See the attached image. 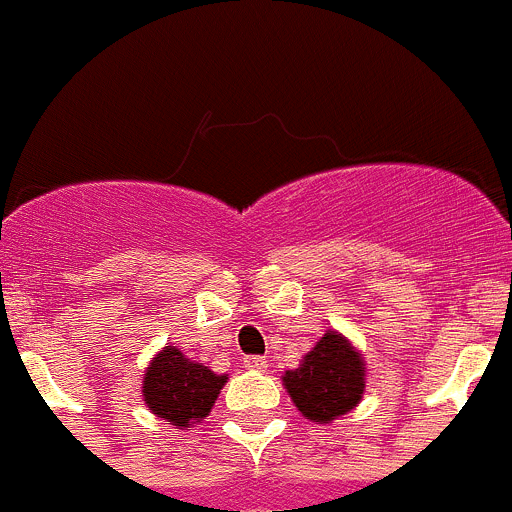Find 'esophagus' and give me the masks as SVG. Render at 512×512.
Returning <instances> with one entry per match:
<instances>
[{
	"mask_svg": "<svg viewBox=\"0 0 512 512\" xmlns=\"http://www.w3.org/2000/svg\"><path fill=\"white\" fill-rule=\"evenodd\" d=\"M244 368H249V371H266L268 361L263 356H246Z\"/></svg>",
	"mask_w": 512,
	"mask_h": 512,
	"instance_id": "1",
	"label": "esophagus"
}]
</instances>
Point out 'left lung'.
Wrapping results in <instances>:
<instances>
[{
    "label": "left lung",
    "instance_id": "left-lung-1",
    "mask_svg": "<svg viewBox=\"0 0 512 512\" xmlns=\"http://www.w3.org/2000/svg\"><path fill=\"white\" fill-rule=\"evenodd\" d=\"M363 376V361L351 343L341 333L328 331L296 371H286L283 383L308 421L328 423L361 401L366 388Z\"/></svg>",
    "mask_w": 512,
    "mask_h": 512
}]
</instances>
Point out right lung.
<instances>
[{
	"label": "right lung",
	"mask_w": 512,
	"mask_h": 512,
	"mask_svg": "<svg viewBox=\"0 0 512 512\" xmlns=\"http://www.w3.org/2000/svg\"><path fill=\"white\" fill-rule=\"evenodd\" d=\"M224 383L226 376H216L179 348L166 346L144 373V401L149 411L171 426L189 428L209 416Z\"/></svg>",
	"instance_id": "1"
}]
</instances>
